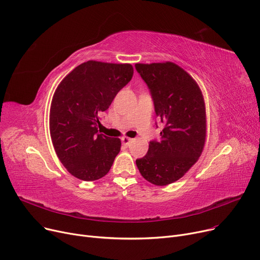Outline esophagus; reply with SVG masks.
Masks as SVG:
<instances>
[{
	"label": "esophagus",
	"mask_w": 260,
	"mask_h": 260,
	"mask_svg": "<svg viewBox=\"0 0 260 260\" xmlns=\"http://www.w3.org/2000/svg\"><path fill=\"white\" fill-rule=\"evenodd\" d=\"M121 141H122V144L125 145V146H129L131 143L133 142V139L128 138V137H122L121 138Z\"/></svg>",
	"instance_id": "34e87169"
}]
</instances>
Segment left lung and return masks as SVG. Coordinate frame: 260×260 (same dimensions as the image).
Here are the masks:
<instances>
[{"label":"left lung","mask_w":260,"mask_h":260,"mask_svg":"<svg viewBox=\"0 0 260 260\" xmlns=\"http://www.w3.org/2000/svg\"><path fill=\"white\" fill-rule=\"evenodd\" d=\"M154 100L165 128L151 141L146 155L136 160L143 178L168 185L198 161L207 139V113L202 91L183 68L173 62L135 64Z\"/></svg>","instance_id":"8db88e82"}]
</instances>
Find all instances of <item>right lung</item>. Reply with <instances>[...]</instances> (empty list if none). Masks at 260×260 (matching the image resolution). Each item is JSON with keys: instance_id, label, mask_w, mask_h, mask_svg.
I'll return each instance as SVG.
<instances>
[{"instance_id": "right-lung-1", "label": "right lung", "mask_w": 260, "mask_h": 260, "mask_svg": "<svg viewBox=\"0 0 260 260\" xmlns=\"http://www.w3.org/2000/svg\"><path fill=\"white\" fill-rule=\"evenodd\" d=\"M133 74L128 63L90 60L74 68L54 91L49 112L51 142L64 168L76 178L98 180L111 170L121 141L98 133L99 114Z\"/></svg>"}]
</instances>
